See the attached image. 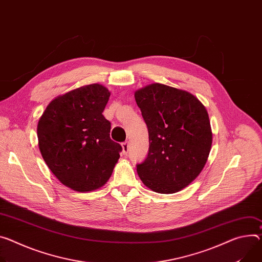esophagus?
I'll return each instance as SVG.
<instances>
[{
    "label": "esophagus",
    "instance_id": "obj_1",
    "mask_svg": "<svg viewBox=\"0 0 262 262\" xmlns=\"http://www.w3.org/2000/svg\"><path fill=\"white\" fill-rule=\"evenodd\" d=\"M128 147H129V143L126 141V142H123L122 143V151H123V155H127L128 154Z\"/></svg>",
    "mask_w": 262,
    "mask_h": 262
}]
</instances>
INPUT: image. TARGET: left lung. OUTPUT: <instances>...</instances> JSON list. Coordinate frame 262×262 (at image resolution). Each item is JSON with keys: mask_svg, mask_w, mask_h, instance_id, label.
<instances>
[{"mask_svg": "<svg viewBox=\"0 0 262 262\" xmlns=\"http://www.w3.org/2000/svg\"><path fill=\"white\" fill-rule=\"evenodd\" d=\"M135 99L149 136L148 155L137 172L155 192L176 193L207 162L212 144L207 110L192 94L161 83L138 90Z\"/></svg>", "mask_w": 262, "mask_h": 262, "instance_id": "1", "label": "left lung"}]
</instances>
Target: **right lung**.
Segmentation results:
<instances>
[{
	"label": "right lung",
	"instance_id": "1",
	"mask_svg": "<svg viewBox=\"0 0 262 262\" xmlns=\"http://www.w3.org/2000/svg\"><path fill=\"white\" fill-rule=\"evenodd\" d=\"M111 93L94 83L52 100L37 124L38 146L52 173L79 192L102 187L120 158L102 115Z\"/></svg>",
	"mask_w": 262,
	"mask_h": 262
}]
</instances>
